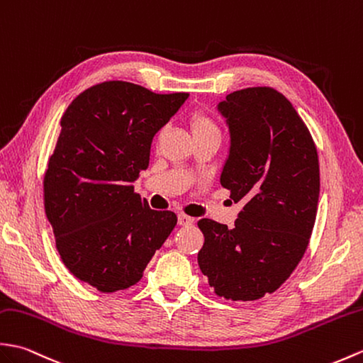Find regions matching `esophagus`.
Returning <instances> with one entry per match:
<instances>
[{"label": "esophagus", "mask_w": 363, "mask_h": 363, "mask_svg": "<svg viewBox=\"0 0 363 363\" xmlns=\"http://www.w3.org/2000/svg\"><path fill=\"white\" fill-rule=\"evenodd\" d=\"M193 223H195V220H193L191 216H187V215H184V213L178 215V224L179 225H191Z\"/></svg>", "instance_id": "obj_1"}]
</instances>
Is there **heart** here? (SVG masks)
<instances>
[{
  "instance_id": "b5f03b06",
  "label": "heart",
  "mask_w": 363,
  "mask_h": 363,
  "mask_svg": "<svg viewBox=\"0 0 363 363\" xmlns=\"http://www.w3.org/2000/svg\"><path fill=\"white\" fill-rule=\"evenodd\" d=\"M189 125H190V131L193 134V138L220 136V128H218L216 122L206 111L191 113Z\"/></svg>"
}]
</instances>
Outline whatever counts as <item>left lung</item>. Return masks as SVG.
Instances as JSON below:
<instances>
[{"mask_svg": "<svg viewBox=\"0 0 363 363\" xmlns=\"http://www.w3.org/2000/svg\"><path fill=\"white\" fill-rule=\"evenodd\" d=\"M230 147L220 182L242 208L233 229L198 221L201 272L220 297L250 301L288 280L314 229L320 170L315 143L296 108L267 88L235 91L218 104Z\"/></svg>", "mask_w": 363, "mask_h": 363, "instance_id": "8db88e82", "label": "left lung"}]
</instances>
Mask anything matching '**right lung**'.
I'll list each match as a JSON object with an SVG mask.
<instances>
[{
  "label": "right lung",
  "instance_id": "add662e5",
  "mask_svg": "<svg viewBox=\"0 0 363 363\" xmlns=\"http://www.w3.org/2000/svg\"><path fill=\"white\" fill-rule=\"evenodd\" d=\"M187 92L155 94L128 82H104L72 100L45 174V210L69 272L116 292L136 284L178 218L134 193L150 164L155 134Z\"/></svg>",
  "mask_w": 363,
  "mask_h": 363
}]
</instances>
